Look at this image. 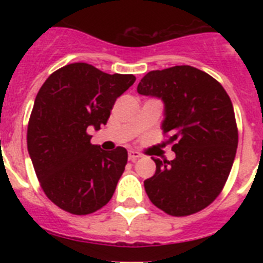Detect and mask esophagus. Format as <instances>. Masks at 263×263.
<instances>
[{"label":"esophagus","instance_id":"esophagus-1","mask_svg":"<svg viewBox=\"0 0 263 263\" xmlns=\"http://www.w3.org/2000/svg\"><path fill=\"white\" fill-rule=\"evenodd\" d=\"M138 158H141V154H139L138 152L130 150V152H129V160L134 162V160H137V159H138Z\"/></svg>","mask_w":263,"mask_h":263}]
</instances>
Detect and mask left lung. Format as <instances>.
I'll return each instance as SVG.
<instances>
[{
  "instance_id": "8db88e82",
  "label": "left lung",
  "mask_w": 263,
  "mask_h": 263,
  "mask_svg": "<svg viewBox=\"0 0 263 263\" xmlns=\"http://www.w3.org/2000/svg\"><path fill=\"white\" fill-rule=\"evenodd\" d=\"M137 90L162 99V129L176 155L153 158L155 174L143 182L148 199L176 217L204 210L222 191L236 157L238 130L231 99L216 79L191 66L150 71Z\"/></svg>"
}]
</instances>
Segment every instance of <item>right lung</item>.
<instances>
[{
	"instance_id": "right-lung-1",
	"label": "right lung",
	"mask_w": 263,
	"mask_h": 263,
	"mask_svg": "<svg viewBox=\"0 0 263 263\" xmlns=\"http://www.w3.org/2000/svg\"><path fill=\"white\" fill-rule=\"evenodd\" d=\"M136 76L109 75L72 63L48 76L35 97L27 150L41 187L55 205L89 215L110 200L127 163L126 148L105 152L90 143L88 127L105 125L117 97Z\"/></svg>"
}]
</instances>
